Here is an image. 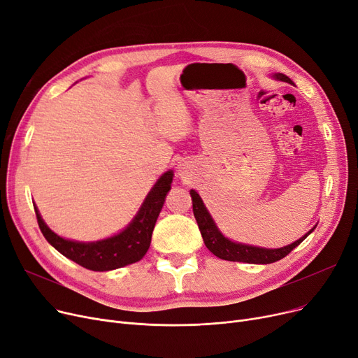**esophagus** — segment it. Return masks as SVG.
<instances>
[{
    "instance_id": "obj_1",
    "label": "esophagus",
    "mask_w": 358,
    "mask_h": 358,
    "mask_svg": "<svg viewBox=\"0 0 358 358\" xmlns=\"http://www.w3.org/2000/svg\"><path fill=\"white\" fill-rule=\"evenodd\" d=\"M179 175L183 178L185 176V170H183V167H180V170H179Z\"/></svg>"
}]
</instances>
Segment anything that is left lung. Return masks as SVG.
<instances>
[{
    "instance_id": "left-lung-1",
    "label": "left lung",
    "mask_w": 358,
    "mask_h": 358,
    "mask_svg": "<svg viewBox=\"0 0 358 358\" xmlns=\"http://www.w3.org/2000/svg\"><path fill=\"white\" fill-rule=\"evenodd\" d=\"M275 80L285 81L293 84V81L288 78L287 76L277 73L272 76ZM191 196H192V208H194V215L196 218V223L199 227V231L202 234V239L206 246L208 248L210 252H213L217 258L224 259V261H231V262H246V264H272L282 259L287 257L296 246H299L306 237H308L315 227L306 233L303 237H300L299 241L294 243L280 248V249H265V248H258V246H250V245H243V243H236L231 242L227 237L223 236L215 226L213 217L207 211L206 206L198 195L196 191L191 189Z\"/></svg>"
}]
</instances>
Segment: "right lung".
<instances>
[{
	"mask_svg": "<svg viewBox=\"0 0 358 358\" xmlns=\"http://www.w3.org/2000/svg\"><path fill=\"white\" fill-rule=\"evenodd\" d=\"M172 180V170L163 173L148 192L140 211L128 227L121 233L97 242H76L64 239L45 224L35 203H33V207H35L38 224L45 239L65 258L92 271H112L143 259L150 248L151 234L163 208L164 198L172 188L170 186Z\"/></svg>",
	"mask_w": 358,
	"mask_h": 358,
	"instance_id": "add662e5",
	"label": "right lung"
}]
</instances>
